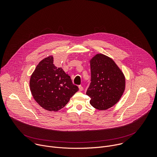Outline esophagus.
Listing matches in <instances>:
<instances>
[{"label": "esophagus", "mask_w": 157, "mask_h": 157, "mask_svg": "<svg viewBox=\"0 0 157 157\" xmlns=\"http://www.w3.org/2000/svg\"><path fill=\"white\" fill-rule=\"evenodd\" d=\"M79 91H82L83 90V87L81 85L79 86Z\"/></svg>", "instance_id": "34e87169"}]
</instances>
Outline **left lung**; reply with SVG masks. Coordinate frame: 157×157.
<instances>
[{
	"mask_svg": "<svg viewBox=\"0 0 157 157\" xmlns=\"http://www.w3.org/2000/svg\"><path fill=\"white\" fill-rule=\"evenodd\" d=\"M91 79L86 94L90 104L98 110H106L121 98L125 88L122 71L113 59L97 54L90 60Z\"/></svg>",
	"mask_w": 157,
	"mask_h": 157,
	"instance_id": "8db88e82",
	"label": "left lung"
}]
</instances>
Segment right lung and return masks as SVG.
<instances>
[{
	"instance_id": "add662e5",
	"label": "right lung",
	"mask_w": 157,
	"mask_h": 157,
	"mask_svg": "<svg viewBox=\"0 0 157 157\" xmlns=\"http://www.w3.org/2000/svg\"><path fill=\"white\" fill-rule=\"evenodd\" d=\"M30 87L33 98L43 109L58 111L67 104L79 90L62 68L53 64V57L42 59L32 73Z\"/></svg>"
}]
</instances>
